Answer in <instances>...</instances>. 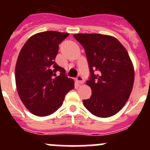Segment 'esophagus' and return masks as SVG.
<instances>
[{"label":"esophagus","instance_id":"obj_1","mask_svg":"<svg viewBox=\"0 0 150 150\" xmlns=\"http://www.w3.org/2000/svg\"><path fill=\"white\" fill-rule=\"evenodd\" d=\"M76 81L79 84H83L84 83V79H83V77H81V75H79V76L77 77Z\"/></svg>","mask_w":150,"mask_h":150}]
</instances>
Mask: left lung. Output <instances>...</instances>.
<instances>
[{
	"label": "left lung",
	"mask_w": 150,
	"mask_h": 150,
	"mask_svg": "<svg viewBox=\"0 0 150 150\" xmlns=\"http://www.w3.org/2000/svg\"><path fill=\"white\" fill-rule=\"evenodd\" d=\"M74 38L84 48L90 69L86 84L92 94L83 101V105L96 117H111L124 107L134 86V66L128 51L112 36L75 34Z\"/></svg>",
	"instance_id": "1"
}]
</instances>
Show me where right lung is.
<instances>
[{"mask_svg":"<svg viewBox=\"0 0 150 150\" xmlns=\"http://www.w3.org/2000/svg\"><path fill=\"white\" fill-rule=\"evenodd\" d=\"M69 33L46 31L31 36L19 52L15 81L22 103L32 114L44 117L55 112L65 95L74 88V81L55 62L59 45ZM57 72L60 74L54 77Z\"/></svg>","mask_w":150,"mask_h":150,"instance_id":"1","label":"right lung"}]
</instances>
